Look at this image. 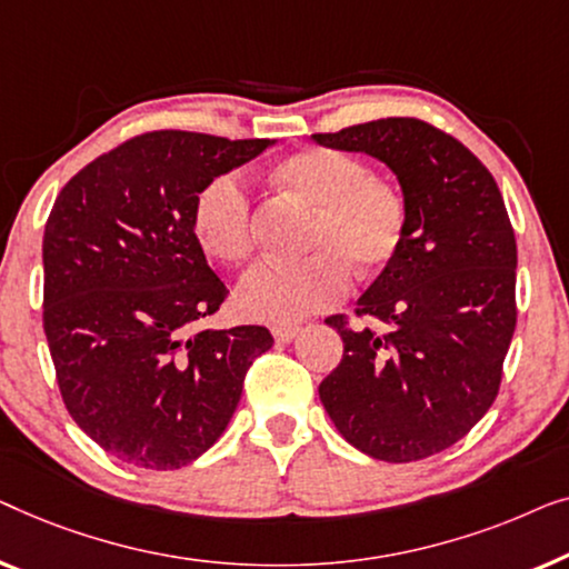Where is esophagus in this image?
Wrapping results in <instances>:
<instances>
[{"label": "esophagus", "instance_id": "1", "mask_svg": "<svg viewBox=\"0 0 569 569\" xmlns=\"http://www.w3.org/2000/svg\"><path fill=\"white\" fill-rule=\"evenodd\" d=\"M299 332H301L299 325H278V327H273L276 342H291Z\"/></svg>", "mask_w": 569, "mask_h": 569}]
</instances>
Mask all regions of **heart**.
<instances>
[{"label": "heart", "instance_id": "b5f03b06", "mask_svg": "<svg viewBox=\"0 0 569 569\" xmlns=\"http://www.w3.org/2000/svg\"><path fill=\"white\" fill-rule=\"evenodd\" d=\"M270 178L286 196L311 208L299 262H258L237 286L244 317L288 325L342 299L350 268L371 278L402 250L407 208L387 182L358 159L332 149H301L283 157ZM193 234L208 258L237 266L254 247L250 196L237 174H219L198 193Z\"/></svg>", "mask_w": 569, "mask_h": 569}]
</instances>
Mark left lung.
Instances as JSON below:
<instances>
[{"instance_id":"8db88e82","label":"left lung","mask_w":569,"mask_h":569,"mask_svg":"<svg viewBox=\"0 0 569 569\" xmlns=\"http://www.w3.org/2000/svg\"><path fill=\"white\" fill-rule=\"evenodd\" d=\"M391 170L407 208L402 250L356 301L387 335L350 330L342 361L319 383L327 415L348 443L402 463L469 433L500 389L516 330V234L498 182L456 141L418 118L315 133Z\"/></svg>"}]
</instances>
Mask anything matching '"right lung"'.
Returning a JSON list of instances; mask_svg holds the SVG:
<instances>
[{"instance_id": "add662e5", "label": "right lung", "mask_w": 569, "mask_h": 569, "mask_svg": "<svg viewBox=\"0 0 569 569\" xmlns=\"http://www.w3.org/2000/svg\"><path fill=\"white\" fill-rule=\"evenodd\" d=\"M151 131L79 170L43 231V330L63 405L110 456L180 469L234 415L266 327L196 332L227 299L193 234L201 190L273 147Z\"/></svg>"}]
</instances>
